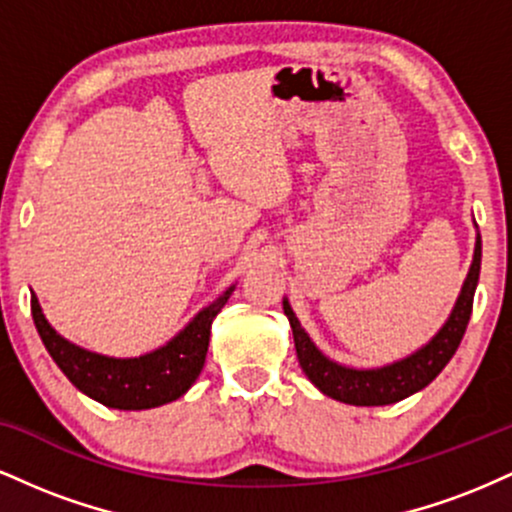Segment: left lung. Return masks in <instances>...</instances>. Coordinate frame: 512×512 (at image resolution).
Instances as JSON below:
<instances>
[{"mask_svg": "<svg viewBox=\"0 0 512 512\" xmlns=\"http://www.w3.org/2000/svg\"><path fill=\"white\" fill-rule=\"evenodd\" d=\"M481 269V236L477 238V248H474V260L469 267L467 279H464L462 293L457 298L455 310L448 317L436 337L428 342L424 349L411 354L404 361L392 363V366L375 368V370H354L344 368L339 363L330 361L315 349L310 337L293 315L291 305L284 301V313L289 317L293 342H296L298 363H301L303 373L317 390L325 392L327 397L337 399V402L354 404V407H383V404H395L399 399L414 395V392L424 390L433 378L448 366V361L455 356L457 346H460L464 330H467L469 315H472L474 291H477Z\"/></svg>", "mask_w": 512, "mask_h": 512, "instance_id": "1", "label": "left lung"}]
</instances>
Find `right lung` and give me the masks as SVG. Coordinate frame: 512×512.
Returning a JSON list of instances; mask_svg holds the SVG:
<instances>
[{
  "mask_svg": "<svg viewBox=\"0 0 512 512\" xmlns=\"http://www.w3.org/2000/svg\"><path fill=\"white\" fill-rule=\"evenodd\" d=\"M231 293L233 286L207 305L173 342L139 358H108L69 344L48 325L35 296L31 298V313L45 349L74 387L105 407L151 409L185 395L202 373L211 322Z\"/></svg>",
  "mask_w": 512,
  "mask_h": 512,
  "instance_id": "right-lung-1",
  "label": "right lung"
}]
</instances>
